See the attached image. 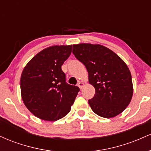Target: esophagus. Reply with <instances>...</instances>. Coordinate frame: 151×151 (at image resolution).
I'll return each instance as SVG.
<instances>
[{
  "label": "esophagus",
  "instance_id": "34e87169",
  "mask_svg": "<svg viewBox=\"0 0 151 151\" xmlns=\"http://www.w3.org/2000/svg\"><path fill=\"white\" fill-rule=\"evenodd\" d=\"M84 82H82V81H79V82H78V84H77V86H79L80 89H81V88L84 86Z\"/></svg>",
  "mask_w": 151,
  "mask_h": 151
}]
</instances>
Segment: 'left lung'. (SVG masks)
Here are the masks:
<instances>
[{"instance_id": "1", "label": "left lung", "mask_w": 151, "mask_h": 151, "mask_svg": "<svg viewBox=\"0 0 151 151\" xmlns=\"http://www.w3.org/2000/svg\"><path fill=\"white\" fill-rule=\"evenodd\" d=\"M72 52L84 64L89 82L95 88L89 104L95 114L113 118L125 110L133 96V83L129 67L112 50L101 45H73Z\"/></svg>"}]
</instances>
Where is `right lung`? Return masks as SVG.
<instances>
[{"mask_svg":"<svg viewBox=\"0 0 151 151\" xmlns=\"http://www.w3.org/2000/svg\"><path fill=\"white\" fill-rule=\"evenodd\" d=\"M72 52V45L47 47L26 65L20 77L22 101L33 115L55 121L70 111L79 91L66 82L62 65Z\"/></svg>","mask_w":151,"mask_h":151,"instance_id":"obj_1","label":"right lung"}]
</instances>
